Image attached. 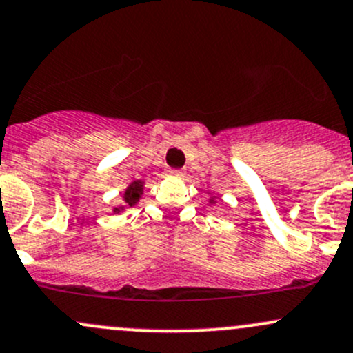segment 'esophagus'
<instances>
[{"label":"esophagus","mask_w":353,"mask_h":353,"mask_svg":"<svg viewBox=\"0 0 353 353\" xmlns=\"http://www.w3.org/2000/svg\"><path fill=\"white\" fill-rule=\"evenodd\" d=\"M170 174L176 177H183L184 176V170L183 169H170Z\"/></svg>","instance_id":"1"}]
</instances>
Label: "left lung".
Masks as SVG:
<instances>
[{
    "label": "left lung",
    "mask_w": 353,
    "mask_h": 353,
    "mask_svg": "<svg viewBox=\"0 0 353 353\" xmlns=\"http://www.w3.org/2000/svg\"><path fill=\"white\" fill-rule=\"evenodd\" d=\"M210 203H216V201H214V198H213V199H210Z\"/></svg>",
    "instance_id": "8db88e82"
}]
</instances>
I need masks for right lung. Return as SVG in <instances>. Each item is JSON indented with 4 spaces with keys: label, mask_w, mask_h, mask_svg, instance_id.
I'll return each mask as SVG.
<instances>
[{
    "label": "right lung",
    "mask_w": 353,
    "mask_h": 353,
    "mask_svg": "<svg viewBox=\"0 0 353 353\" xmlns=\"http://www.w3.org/2000/svg\"><path fill=\"white\" fill-rule=\"evenodd\" d=\"M142 191H143L142 181H133L123 194V199L125 203H127V206H135L137 203H139ZM120 210H123V208H114V211H118V213H120Z\"/></svg>",
    "instance_id": "obj_1"
}]
</instances>
